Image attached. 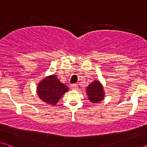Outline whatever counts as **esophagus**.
<instances>
[{
	"label": "esophagus",
	"mask_w": 147,
	"mask_h": 147,
	"mask_svg": "<svg viewBox=\"0 0 147 147\" xmlns=\"http://www.w3.org/2000/svg\"><path fill=\"white\" fill-rule=\"evenodd\" d=\"M78 86L76 84H73L71 86V89L73 90H78Z\"/></svg>",
	"instance_id": "obj_1"
}]
</instances>
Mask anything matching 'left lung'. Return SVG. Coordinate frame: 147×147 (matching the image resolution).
I'll use <instances>...</instances> for the list:
<instances>
[{
  "mask_svg": "<svg viewBox=\"0 0 147 147\" xmlns=\"http://www.w3.org/2000/svg\"><path fill=\"white\" fill-rule=\"evenodd\" d=\"M86 93L89 101L92 104H98L104 100V86L99 80H95L86 88Z\"/></svg>",
  "mask_w": 147,
  "mask_h": 147,
  "instance_id": "1",
  "label": "left lung"
}]
</instances>
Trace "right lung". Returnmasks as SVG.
<instances>
[{"mask_svg":"<svg viewBox=\"0 0 147 147\" xmlns=\"http://www.w3.org/2000/svg\"><path fill=\"white\" fill-rule=\"evenodd\" d=\"M68 91L69 88L60 82L56 74L43 78L36 88L37 94L40 100L52 106H56L63 94Z\"/></svg>","mask_w":147,"mask_h":147,"instance_id":"obj_1","label":"right lung"}]
</instances>
